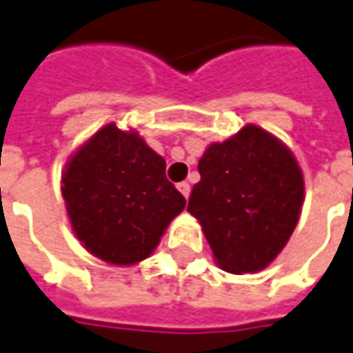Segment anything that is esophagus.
I'll return each instance as SVG.
<instances>
[{"label":"esophagus","instance_id":"obj_1","mask_svg":"<svg viewBox=\"0 0 353 353\" xmlns=\"http://www.w3.org/2000/svg\"><path fill=\"white\" fill-rule=\"evenodd\" d=\"M177 189H179V193L183 194L185 199H189V194H191V185L187 183V181H181V183H177Z\"/></svg>","mask_w":353,"mask_h":353}]
</instances>
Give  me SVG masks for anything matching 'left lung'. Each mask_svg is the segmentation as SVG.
<instances>
[{
	"label": "left lung",
	"mask_w": 353,
	"mask_h": 353,
	"mask_svg": "<svg viewBox=\"0 0 353 353\" xmlns=\"http://www.w3.org/2000/svg\"><path fill=\"white\" fill-rule=\"evenodd\" d=\"M187 212L199 219L214 262L235 275L265 270L296 228L304 174L279 137L245 124L199 160Z\"/></svg>",
	"instance_id": "obj_1"
}]
</instances>
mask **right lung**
I'll return each mask as SVG.
<instances>
[{"instance_id": "1", "label": "right lung", "mask_w": 353, "mask_h": 353, "mask_svg": "<svg viewBox=\"0 0 353 353\" xmlns=\"http://www.w3.org/2000/svg\"><path fill=\"white\" fill-rule=\"evenodd\" d=\"M166 160L135 128H99L61 174L66 216L80 245L110 265H134L159 246L183 194L166 179Z\"/></svg>"}]
</instances>
